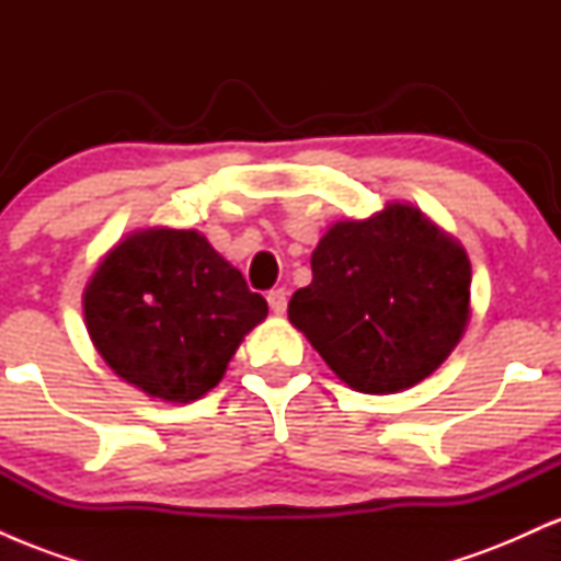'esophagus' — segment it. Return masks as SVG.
Here are the masks:
<instances>
[{
	"instance_id": "34e87169",
	"label": "esophagus",
	"mask_w": 561,
	"mask_h": 561,
	"mask_svg": "<svg viewBox=\"0 0 561 561\" xmlns=\"http://www.w3.org/2000/svg\"><path fill=\"white\" fill-rule=\"evenodd\" d=\"M268 306H272L274 313H285L287 308V289L285 287H276L268 293Z\"/></svg>"
}]
</instances>
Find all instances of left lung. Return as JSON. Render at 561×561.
Segmentation results:
<instances>
[{
  "label": "left lung",
  "mask_w": 561,
  "mask_h": 561,
  "mask_svg": "<svg viewBox=\"0 0 561 561\" xmlns=\"http://www.w3.org/2000/svg\"><path fill=\"white\" fill-rule=\"evenodd\" d=\"M311 272V285L289 300V321L362 392L422 382L467 327L465 248L411 205L334 224L313 250Z\"/></svg>",
  "instance_id": "8db88e82"
}]
</instances>
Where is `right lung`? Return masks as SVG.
<instances>
[{
	"label": "right lung",
	"instance_id": "obj_1",
	"mask_svg": "<svg viewBox=\"0 0 561 561\" xmlns=\"http://www.w3.org/2000/svg\"><path fill=\"white\" fill-rule=\"evenodd\" d=\"M268 306L192 229L137 231L100 263L87 293L89 337L147 396L190 403L221 382Z\"/></svg>",
	"mask_w": 561,
	"mask_h": 561
}]
</instances>
